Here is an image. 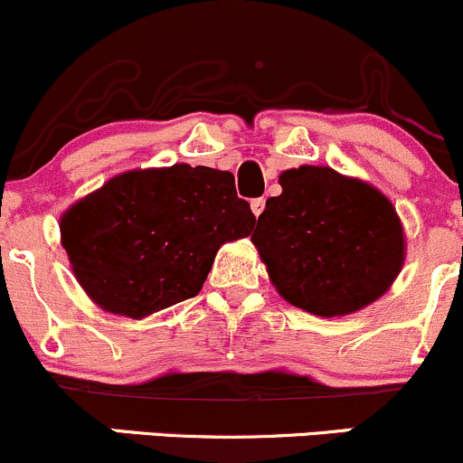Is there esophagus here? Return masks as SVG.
<instances>
[{
	"label": "esophagus",
	"mask_w": 463,
	"mask_h": 463,
	"mask_svg": "<svg viewBox=\"0 0 463 463\" xmlns=\"http://www.w3.org/2000/svg\"><path fill=\"white\" fill-rule=\"evenodd\" d=\"M264 205H266V199H264V197L250 199V210H253L255 217H260V214L264 213Z\"/></svg>",
	"instance_id": "obj_1"
}]
</instances>
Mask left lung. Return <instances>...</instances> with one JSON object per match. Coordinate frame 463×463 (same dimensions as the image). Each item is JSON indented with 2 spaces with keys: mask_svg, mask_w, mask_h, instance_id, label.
<instances>
[{
  "mask_svg": "<svg viewBox=\"0 0 463 463\" xmlns=\"http://www.w3.org/2000/svg\"><path fill=\"white\" fill-rule=\"evenodd\" d=\"M253 244L284 300L314 316H347L390 288L403 266V228L372 185L331 167L279 175Z\"/></svg>",
  "mask_w": 463,
  "mask_h": 463,
  "instance_id": "8db88e82",
  "label": "left lung"
}]
</instances>
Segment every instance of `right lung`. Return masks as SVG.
Instances as JSON below:
<instances>
[{
    "instance_id": "1",
    "label": "right lung",
    "mask_w": 463,
    "mask_h": 463,
    "mask_svg": "<svg viewBox=\"0 0 463 463\" xmlns=\"http://www.w3.org/2000/svg\"><path fill=\"white\" fill-rule=\"evenodd\" d=\"M253 226L231 172L179 163L114 176L67 210L60 232L87 296L143 318L197 296L219 246Z\"/></svg>"
}]
</instances>
